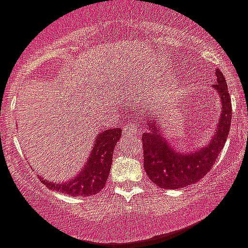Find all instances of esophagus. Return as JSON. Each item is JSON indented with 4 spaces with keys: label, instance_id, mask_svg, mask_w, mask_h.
<instances>
[{
    "label": "esophagus",
    "instance_id": "34e87169",
    "mask_svg": "<svg viewBox=\"0 0 248 248\" xmlns=\"http://www.w3.org/2000/svg\"><path fill=\"white\" fill-rule=\"evenodd\" d=\"M124 133L126 134V135L131 136V135H140L141 134V128L138 125V124H135V123H129V124H126L125 128H124Z\"/></svg>",
    "mask_w": 248,
    "mask_h": 248
}]
</instances>
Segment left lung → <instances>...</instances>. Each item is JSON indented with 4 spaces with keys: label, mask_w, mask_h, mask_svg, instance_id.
Returning a JSON list of instances; mask_svg holds the SVG:
<instances>
[{
    "label": "left lung",
    "mask_w": 248,
    "mask_h": 248,
    "mask_svg": "<svg viewBox=\"0 0 248 248\" xmlns=\"http://www.w3.org/2000/svg\"><path fill=\"white\" fill-rule=\"evenodd\" d=\"M217 82L213 89L220 98V117L217 122L208 143L190 151H180L166 138L157 119L161 118V109L153 110V114H146L147 130L142 134L143 168L151 181L162 188H176L195 184L201 180L214 164L218 155L223 150L232 124V98L223 73L216 70Z\"/></svg>",
    "instance_id": "8db88e82"
}]
</instances>
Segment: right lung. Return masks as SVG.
Listing matches in <instances>:
<instances>
[{
    "instance_id": "add662e5",
    "label": "right lung",
    "mask_w": 248,
    "mask_h": 248,
    "mask_svg": "<svg viewBox=\"0 0 248 248\" xmlns=\"http://www.w3.org/2000/svg\"><path fill=\"white\" fill-rule=\"evenodd\" d=\"M120 136V128L101 131L96 136L93 150L77 175L63 183L48 181L41 178L44 185L57 192L68 193L69 196H91L100 192L109 175L113 151Z\"/></svg>"
}]
</instances>
